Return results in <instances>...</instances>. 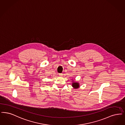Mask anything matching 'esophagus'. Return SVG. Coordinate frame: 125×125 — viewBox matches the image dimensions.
Wrapping results in <instances>:
<instances>
[{
	"instance_id": "34e87169",
	"label": "esophagus",
	"mask_w": 125,
	"mask_h": 125,
	"mask_svg": "<svg viewBox=\"0 0 125 125\" xmlns=\"http://www.w3.org/2000/svg\"><path fill=\"white\" fill-rule=\"evenodd\" d=\"M59 76H63V74H62V73H60V74H59Z\"/></svg>"
}]
</instances>
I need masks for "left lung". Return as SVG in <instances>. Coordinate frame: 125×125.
Wrapping results in <instances>:
<instances>
[{
	"label": "left lung",
	"instance_id": "8db88e82",
	"mask_svg": "<svg viewBox=\"0 0 125 125\" xmlns=\"http://www.w3.org/2000/svg\"><path fill=\"white\" fill-rule=\"evenodd\" d=\"M72 80V86L74 89H76L80 87V84L78 82H75L74 81L73 79H71Z\"/></svg>",
	"mask_w": 125,
	"mask_h": 125
}]
</instances>
